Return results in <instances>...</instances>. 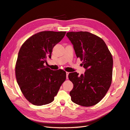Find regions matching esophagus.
I'll list each match as a JSON object with an SVG mask.
<instances>
[{"label":"esophagus","mask_w":130,"mask_h":130,"mask_svg":"<svg viewBox=\"0 0 130 130\" xmlns=\"http://www.w3.org/2000/svg\"><path fill=\"white\" fill-rule=\"evenodd\" d=\"M69 72H66V78H67V79H68V75H69Z\"/></svg>","instance_id":"34e87169"}]
</instances>
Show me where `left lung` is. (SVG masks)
Instances as JSON below:
<instances>
[{"mask_svg": "<svg viewBox=\"0 0 130 130\" xmlns=\"http://www.w3.org/2000/svg\"><path fill=\"white\" fill-rule=\"evenodd\" d=\"M66 36L86 69L80 76L76 72L69 74V79L74 84L70 92L71 101L82 106H94L102 99L110 86L112 55L105 41L94 34L69 32Z\"/></svg>", "mask_w": 130, "mask_h": 130, "instance_id": "left-lung-1", "label": "left lung"}]
</instances>
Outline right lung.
<instances>
[{"label":"right lung","mask_w":130,"mask_h":130,"mask_svg":"<svg viewBox=\"0 0 130 130\" xmlns=\"http://www.w3.org/2000/svg\"><path fill=\"white\" fill-rule=\"evenodd\" d=\"M66 33L40 32L28 38L20 48L15 66L16 78L26 99L34 105L52 102L66 79L64 70H53L44 65Z\"/></svg>","instance_id":"obj_1"}]
</instances>
